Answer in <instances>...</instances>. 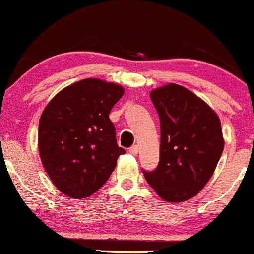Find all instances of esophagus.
I'll return each mask as SVG.
<instances>
[{
    "label": "esophagus",
    "mask_w": 254,
    "mask_h": 254,
    "mask_svg": "<svg viewBox=\"0 0 254 254\" xmlns=\"http://www.w3.org/2000/svg\"><path fill=\"white\" fill-rule=\"evenodd\" d=\"M128 151H129V154H132V155H137L138 151H139V146H138V145H132Z\"/></svg>",
    "instance_id": "obj_1"
}]
</instances>
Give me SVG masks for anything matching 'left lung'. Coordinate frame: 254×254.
Wrapping results in <instances>:
<instances>
[{"label": "left lung", "mask_w": 254, "mask_h": 254, "mask_svg": "<svg viewBox=\"0 0 254 254\" xmlns=\"http://www.w3.org/2000/svg\"><path fill=\"white\" fill-rule=\"evenodd\" d=\"M160 119V159L144 177L161 199L180 203L197 195L224 150L220 119L204 100L179 84L150 91Z\"/></svg>", "instance_id": "left-lung-1"}]
</instances>
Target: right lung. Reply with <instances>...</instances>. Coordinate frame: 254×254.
I'll list each match as a JSON object with an SVG mask.
<instances>
[{"label":"right lung","mask_w":254,"mask_h":254,"mask_svg":"<svg viewBox=\"0 0 254 254\" xmlns=\"http://www.w3.org/2000/svg\"><path fill=\"white\" fill-rule=\"evenodd\" d=\"M124 87L87 78L57 93L39 121V155L55 187L82 199L105 185L117 159L125 154L116 142L109 114Z\"/></svg>","instance_id":"right-lung-1"}]
</instances>
